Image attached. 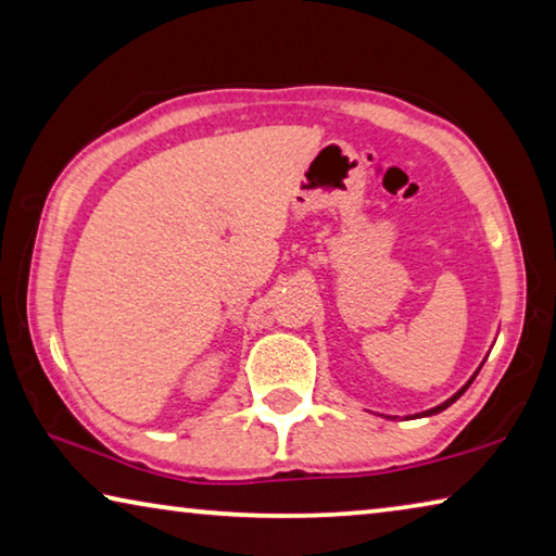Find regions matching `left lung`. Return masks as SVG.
Instances as JSON below:
<instances>
[{
  "label": "left lung",
  "instance_id": "8db88e82",
  "mask_svg": "<svg viewBox=\"0 0 556 556\" xmlns=\"http://www.w3.org/2000/svg\"><path fill=\"white\" fill-rule=\"evenodd\" d=\"M478 370H481V368H478ZM476 375H478V372H476ZM476 375H473V378H470V380H468V382L464 384V388H460V390H458V392L454 394V397H448L446 402H441V404H439V407H434V409H429V412H421V414H417V417H429V414H439V412H444L446 407H451V404H454V402H456V400L460 397V394H464V392L468 390V384L476 380Z\"/></svg>",
  "mask_w": 556,
  "mask_h": 556
}]
</instances>
